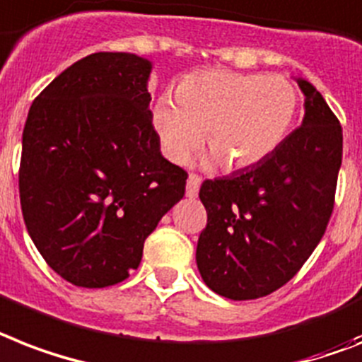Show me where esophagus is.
Returning <instances> with one entry per match:
<instances>
[{
	"mask_svg": "<svg viewBox=\"0 0 362 362\" xmlns=\"http://www.w3.org/2000/svg\"><path fill=\"white\" fill-rule=\"evenodd\" d=\"M201 176L197 175H189L187 176V187H186V195L187 197H197V193H199V187H201Z\"/></svg>",
	"mask_w": 362,
	"mask_h": 362,
	"instance_id": "1",
	"label": "esophagus"
}]
</instances>
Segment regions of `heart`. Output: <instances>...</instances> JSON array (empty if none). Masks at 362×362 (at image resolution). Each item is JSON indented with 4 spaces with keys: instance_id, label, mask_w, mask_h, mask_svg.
<instances>
[{
    "instance_id": "heart-1",
    "label": "heart",
    "mask_w": 362,
    "mask_h": 362,
    "mask_svg": "<svg viewBox=\"0 0 362 362\" xmlns=\"http://www.w3.org/2000/svg\"><path fill=\"white\" fill-rule=\"evenodd\" d=\"M298 107V89L283 76L204 70L178 85L176 100L160 96L152 122L173 163H186L206 134L217 160L240 171L262 163L283 145Z\"/></svg>"
}]
</instances>
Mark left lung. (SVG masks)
I'll return each mask as SVG.
<instances>
[{
    "mask_svg": "<svg viewBox=\"0 0 362 362\" xmlns=\"http://www.w3.org/2000/svg\"><path fill=\"white\" fill-rule=\"evenodd\" d=\"M305 117L267 160L199 191L208 223L197 267L210 290L264 298L301 269L327 228L342 163V126L313 83L298 78Z\"/></svg>",
    "mask_w": 362,
    "mask_h": 362,
    "instance_id": "8db88e82",
    "label": "left lung"
}]
</instances>
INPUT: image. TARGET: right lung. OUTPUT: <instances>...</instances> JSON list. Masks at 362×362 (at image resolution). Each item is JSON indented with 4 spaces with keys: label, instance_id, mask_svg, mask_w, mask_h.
Listing matches in <instances>:
<instances>
[{
    "label": "right lung",
    "instance_id": "1",
    "mask_svg": "<svg viewBox=\"0 0 362 362\" xmlns=\"http://www.w3.org/2000/svg\"><path fill=\"white\" fill-rule=\"evenodd\" d=\"M152 63L100 52L61 72L29 110L20 204L35 247L74 286L122 283L146 236L186 191L167 161L146 89Z\"/></svg>",
    "mask_w": 362,
    "mask_h": 362
}]
</instances>
